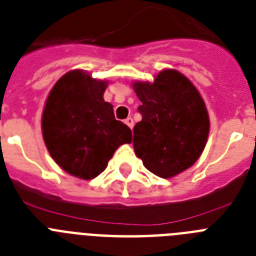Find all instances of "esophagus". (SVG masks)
<instances>
[{
    "mask_svg": "<svg viewBox=\"0 0 256 256\" xmlns=\"http://www.w3.org/2000/svg\"><path fill=\"white\" fill-rule=\"evenodd\" d=\"M124 123H126V126H130V130H132V128H133V124H134V122H133V119H132V118H126V119L124 120Z\"/></svg>",
    "mask_w": 256,
    "mask_h": 256,
    "instance_id": "34e87169",
    "label": "esophagus"
}]
</instances>
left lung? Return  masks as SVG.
<instances>
[{"label":"left lung","mask_w":256,"mask_h":256,"mask_svg":"<svg viewBox=\"0 0 256 256\" xmlns=\"http://www.w3.org/2000/svg\"><path fill=\"white\" fill-rule=\"evenodd\" d=\"M142 120L133 128V148L150 172L170 178L193 166L208 137L202 97L184 75L162 71L154 82H134Z\"/></svg>","instance_id":"obj_1"}]
</instances>
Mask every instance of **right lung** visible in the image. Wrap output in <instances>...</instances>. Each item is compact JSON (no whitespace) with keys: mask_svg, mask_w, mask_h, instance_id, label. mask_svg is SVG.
Listing matches in <instances>:
<instances>
[{"mask_svg":"<svg viewBox=\"0 0 256 256\" xmlns=\"http://www.w3.org/2000/svg\"><path fill=\"white\" fill-rule=\"evenodd\" d=\"M107 82L82 71L56 82L42 114V136L52 158L66 172L90 180L104 171L115 150L132 141L130 126L104 101Z\"/></svg>","mask_w":256,"mask_h":256,"instance_id":"1","label":"right lung"}]
</instances>
